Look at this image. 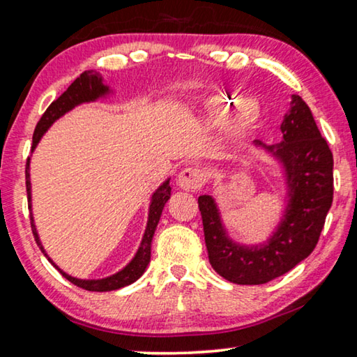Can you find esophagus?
Returning <instances> with one entry per match:
<instances>
[{"label":"esophagus","instance_id":"obj_1","mask_svg":"<svg viewBox=\"0 0 357 357\" xmlns=\"http://www.w3.org/2000/svg\"><path fill=\"white\" fill-rule=\"evenodd\" d=\"M204 181H206V174H204V172L200 170V168L190 167V168H184V170L179 173L178 185L184 190L195 192L202 189L204 185Z\"/></svg>","mask_w":357,"mask_h":357}]
</instances>
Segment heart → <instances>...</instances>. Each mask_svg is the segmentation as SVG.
<instances>
[{
    "instance_id": "heart-1",
    "label": "heart",
    "mask_w": 357,
    "mask_h": 357,
    "mask_svg": "<svg viewBox=\"0 0 357 357\" xmlns=\"http://www.w3.org/2000/svg\"><path fill=\"white\" fill-rule=\"evenodd\" d=\"M204 104H206L208 110L217 114V116L225 114L227 112L231 110V108L238 107L236 112L233 114V118L229 119V123L227 124V134L234 142L241 140V138L245 137L247 134H250L259 123V118H261V112H259L257 102L250 99H243L241 96L217 94L208 99Z\"/></svg>"
}]
</instances>
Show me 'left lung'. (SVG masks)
Instances as JSON below:
<instances>
[{"label":"left lung","instance_id":"left-lung-1","mask_svg":"<svg viewBox=\"0 0 357 357\" xmlns=\"http://www.w3.org/2000/svg\"><path fill=\"white\" fill-rule=\"evenodd\" d=\"M291 108L283 118V140L255 146L273 154L282 165L287 184V208L264 244L241 245L228 238L217 203L211 195L198 197L209 263L228 282L261 285L291 271L315 249L334 195V159L317 128L309 105L291 96Z\"/></svg>","mask_w":357,"mask_h":357}]
</instances>
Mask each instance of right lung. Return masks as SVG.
<instances>
[{
    "instance_id": "obj_1",
    "label": "right lung",
    "mask_w": 357,
    "mask_h": 357,
    "mask_svg": "<svg viewBox=\"0 0 357 357\" xmlns=\"http://www.w3.org/2000/svg\"><path fill=\"white\" fill-rule=\"evenodd\" d=\"M112 93V89L104 84V78L96 70H84L83 74L75 78L74 83L66 89V91L59 96L56 100H53L50 107L47 108L45 113L42 114V118L39 119L38 126L34 129V135H33V148L31 153L38 146V143L40 142L42 135L50 129V126L55 123L56 119H59L68 112H70L72 108H75L77 105L84 104V102H94L100 98H105ZM29 157L26 162V193H28V208H29V219H31V228H33V234L36 243H38L39 249L42 253L47 257L48 261H50L55 268L66 277L70 283L80 287L83 289H88V291H113V289H119L123 287H128L130 283H134L135 280L140 279L143 275L144 271H146L149 259H151V243H153V236L154 231L157 228V223L160 220L162 215V209H164L165 203L170 200L172 195V187H170V178H168L164 184L159 185L153 197H151V204H149V213H148V223H146V229H144L142 244L138 247V250L135 253V257L130 259V263L119 271V273L113 274L110 277H105V279H91V280H84V279H77V277H72L69 274H66L63 269H59L58 266L53 263V259L47 255V252L42 245L38 229H36L34 225V219H33V213H31V181H29Z\"/></svg>"
}]
</instances>
